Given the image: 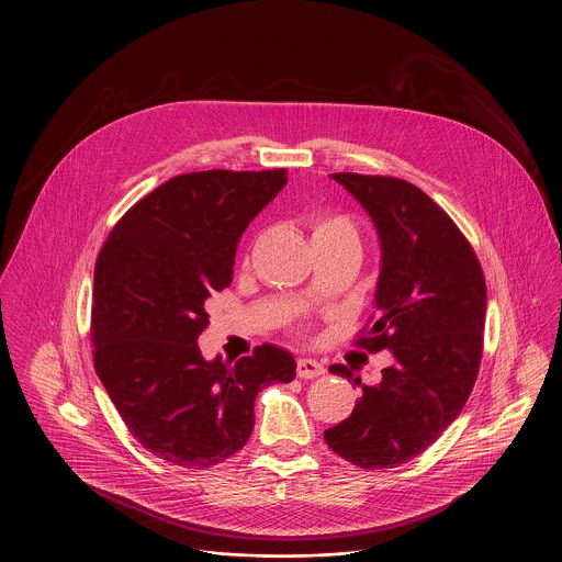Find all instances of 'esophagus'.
Returning <instances> with one entry per match:
<instances>
[{"mask_svg": "<svg viewBox=\"0 0 562 562\" xmlns=\"http://www.w3.org/2000/svg\"><path fill=\"white\" fill-rule=\"evenodd\" d=\"M321 374H325V368H323L321 361L307 359V357H303V359L297 361V376L300 379H316Z\"/></svg>", "mask_w": 562, "mask_h": 562, "instance_id": "esophagus-1", "label": "esophagus"}]
</instances>
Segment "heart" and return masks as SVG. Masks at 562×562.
<instances>
[{
  "label": "heart",
  "mask_w": 562,
  "mask_h": 562,
  "mask_svg": "<svg viewBox=\"0 0 562 562\" xmlns=\"http://www.w3.org/2000/svg\"><path fill=\"white\" fill-rule=\"evenodd\" d=\"M310 226H312L314 244L336 241V244H350L355 248L361 246V237H359V228H357L355 220L345 214H334V212L318 214V216L312 217Z\"/></svg>",
  "instance_id": "obj_1"
}]
</instances>
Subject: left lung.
Masks as SVG:
<instances>
[{
    "instance_id": "1",
    "label": "left lung",
    "mask_w": 562,
    "mask_h": 562,
    "mask_svg": "<svg viewBox=\"0 0 562 562\" xmlns=\"http://www.w3.org/2000/svg\"><path fill=\"white\" fill-rule=\"evenodd\" d=\"M381 237L376 314L355 345L389 350L374 385L325 442L359 469H393L424 453L464 408L481 363L485 280L469 239L417 186L383 175L334 173Z\"/></svg>"
}]
</instances>
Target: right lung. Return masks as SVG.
<instances>
[{
  "label": "right lung",
  "instance_id": "obj_1",
  "mask_svg": "<svg viewBox=\"0 0 562 562\" xmlns=\"http://www.w3.org/2000/svg\"><path fill=\"white\" fill-rule=\"evenodd\" d=\"M286 186V169L177 175L113 226L93 271L95 374L130 434L156 458L210 469L255 428V400L295 379V359L262 345L235 363L196 345L205 302L233 280L239 237Z\"/></svg>",
  "mask_w": 562,
  "mask_h": 562
}]
</instances>
